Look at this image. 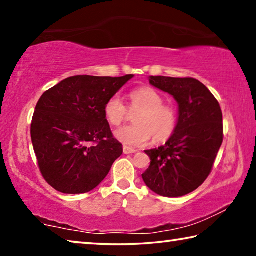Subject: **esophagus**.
Listing matches in <instances>:
<instances>
[{"label":"esophagus","instance_id":"1","mask_svg":"<svg viewBox=\"0 0 256 256\" xmlns=\"http://www.w3.org/2000/svg\"><path fill=\"white\" fill-rule=\"evenodd\" d=\"M136 149L132 148V146H123V152L125 154H136Z\"/></svg>","mask_w":256,"mask_h":256}]
</instances>
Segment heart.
I'll return each instance as SVG.
<instances>
[{"mask_svg": "<svg viewBox=\"0 0 256 256\" xmlns=\"http://www.w3.org/2000/svg\"><path fill=\"white\" fill-rule=\"evenodd\" d=\"M131 108H140L134 115V124L125 125L114 131L118 141L128 146H144L154 136V141H162L175 131L177 112L172 106L164 105V98L151 88L136 89L128 94ZM104 114L112 125H120L126 118L128 110L118 94L107 99Z\"/></svg>", "mask_w": 256, "mask_h": 256, "instance_id": "1", "label": "heart"}]
</instances>
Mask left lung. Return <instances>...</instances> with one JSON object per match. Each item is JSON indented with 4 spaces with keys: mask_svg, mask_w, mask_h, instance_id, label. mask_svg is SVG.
<instances>
[{
    "mask_svg": "<svg viewBox=\"0 0 256 256\" xmlns=\"http://www.w3.org/2000/svg\"><path fill=\"white\" fill-rule=\"evenodd\" d=\"M149 82L174 97L178 118L166 144L146 150L151 162L142 178L158 196L180 198L209 176L222 144V112L210 90L193 78L158 76Z\"/></svg>",
    "mask_w": 256,
    "mask_h": 256,
    "instance_id": "obj_1",
    "label": "left lung"
}]
</instances>
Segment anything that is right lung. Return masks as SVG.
<instances>
[{"instance_id":"1","label":"right lung","mask_w":256,"mask_h":256,"mask_svg":"<svg viewBox=\"0 0 256 256\" xmlns=\"http://www.w3.org/2000/svg\"><path fill=\"white\" fill-rule=\"evenodd\" d=\"M133 76H70L42 94L30 133L42 175L52 188L86 193L107 176L123 146L112 136L104 106Z\"/></svg>"}]
</instances>
